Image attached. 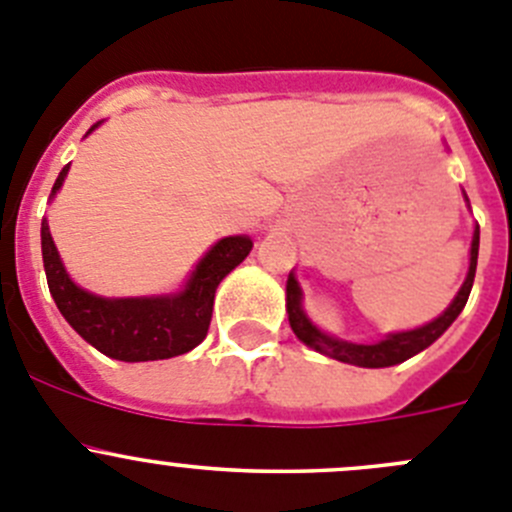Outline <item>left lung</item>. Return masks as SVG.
<instances>
[{"instance_id": "obj_1", "label": "left lung", "mask_w": 512, "mask_h": 512, "mask_svg": "<svg viewBox=\"0 0 512 512\" xmlns=\"http://www.w3.org/2000/svg\"><path fill=\"white\" fill-rule=\"evenodd\" d=\"M478 248H480V228H475L472 233V248H470V271H467V279L462 284V289L457 291L455 301L447 306V311L442 316H437L430 324L420 326V329H412V332H399L389 334L387 339L377 344H352V342H339V339L326 337L306 319L304 309H301V289L299 281L294 279V274H289L286 281V311H289V324L294 329L296 337L304 344H309L316 352L326 354V357L337 359V362L357 364V367H392V364L405 362V359L415 357L422 349L430 347L437 337H442L447 326L460 316V311L465 309L467 296H470L472 281H475V269H478Z\"/></svg>"}]
</instances>
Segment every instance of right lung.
I'll list each match as a JSON object with an SVG mask.
<instances>
[{
	"instance_id": "right-lung-1",
	"label": "right lung",
	"mask_w": 512,
	"mask_h": 512,
	"mask_svg": "<svg viewBox=\"0 0 512 512\" xmlns=\"http://www.w3.org/2000/svg\"><path fill=\"white\" fill-rule=\"evenodd\" d=\"M97 125H92L90 133ZM70 165L57 175L52 196L60 191ZM248 236L221 238L201 259L186 289L153 299H102L80 289L67 276L50 226L42 221V261L57 309L87 344L120 362H153L191 352L206 339L213 314V296L223 276L248 256Z\"/></svg>"
}]
</instances>
